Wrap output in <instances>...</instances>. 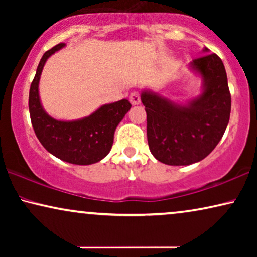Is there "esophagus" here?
Wrapping results in <instances>:
<instances>
[{
	"label": "esophagus",
	"mask_w": 257,
	"mask_h": 257,
	"mask_svg": "<svg viewBox=\"0 0 257 257\" xmlns=\"http://www.w3.org/2000/svg\"><path fill=\"white\" fill-rule=\"evenodd\" d=\"M130 101L132 105H139L140 104V94L138 92H132L130 94Z\"/></svg>",
	"instance_id": "esophagus-1"
}]
</instances>
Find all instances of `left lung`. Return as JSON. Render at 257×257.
<instances>
[{"mask_svg":"<svg viewBox=\"0 0 257 257\" xmlns=\"http://www.w3.org/2000/svg\"><path fill=\"white\" fill-rule=\"evenodd\" d=\"M188 68L201 79V92L185 103L151 89L140 94L147 114L151 153L160 163L186 166L199 163L215 149L229 122L231 99L226 69L203 48Z\"/></svg>","mask_w":257,"mask_h":257,"instance_id":"8db88e82","label":"left lung"}]
</instances>
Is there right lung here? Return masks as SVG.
Listing matches in <instances>:
<instances>
[{
  "mask_svg": "<svg viewBox=\"0 0 257 257\" xmlns=\"http://www.w3.org/2000/svg\"><path fill=\"white\" fill-rule=\"evenodd\" d=\"M65 47L57 44L41 58L30 85L29 112L36 137L49 153L75 165H91L111 151L114 131L131 108L127 99L104 104L90 115L75 120H58L47 113L40 98V79L48 58Z\"/></svg>",
  "mask_w": 257,
  "mask_h": 257,
  "instance_id": "obj_1",
  "label": "right lung"
}]
</instances>
